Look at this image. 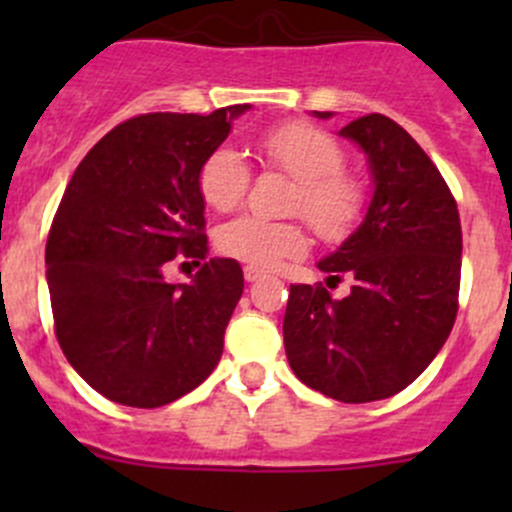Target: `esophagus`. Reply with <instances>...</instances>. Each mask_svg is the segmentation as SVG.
<instances>
[{
  "instance_id": "1",
  "label": "esophagus",
  "mask_w": 512,
  "mask_h": 512,
  "mask_svg": "<svg viewBox=\"0 0 512 512\" xmlns=\"http://www.w3.org/2000/svg\"><path fill=\"white\" fill-rule=\"evenodd\" d=\"M265 272H262V270H257V267H245V280L247 282H250V285H252V282H260V280H265Z\"/></svg>"
}]
</instances>
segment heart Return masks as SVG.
Segmentation results:
<instances>
[{
    "label": "heart",
    "mask_w": 512,
    "mask_h": 512,
    "mask_svg": "<svg viewBox=\"0 0 512 512\" xmlns=\"http://www.w3.org/2000/svg\"><path fill=\"white\" fill-rule=\"evenodd\" d=\"M267 163L297 180L292 213H302L327 240H339L361 215L359 183L342 173L344 151L329 133L309 123H285L260 141ZM198 188L213 210H232L250 188V165L232 146H218L200 165ZM218 250L250 267H277L307 250L299 223H275L257 215H237L215 232Z\"/></svg>",
    "instance_id": "b5f03b06"
}]
</instances>
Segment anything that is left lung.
<instances>
[{"label":"left lung","instance_id":"left-lung-1","mask_svg":"<svg viewBox=\"0 0 512 512\" xmlns=\"http://www.w3.org/2000/svg\"><path fill=\"white\" fill-rule=\"evenodd\" d=\"M332 118V111H312ZM339 136L359 146L371 200L342 245L317 262L347 297L289 287L285 352L309 389L344 404L389 399L418 379L451 334L461 285V218L431 158L391 118L369 113Z\"/></svg>","mask_w":512,"mask_h":512}]
</instances>
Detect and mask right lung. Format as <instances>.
<instances>
[{
	"label": "right lung",
	"instance_id": "obj_1",
	"mask_svg": "<svg viewBox=\"0 0 512 512\" xmlns=\"http://www.w3.org/2000/svg\"><path fill=\"white\" fill-rule=\"evenodd\" d=\"M245 111L131 118L66 185L46 242L56 339L76 374L116 404H170L223 356L245 277L230 257H208L198 175ZM175 256L201 265L190 283L164 277Z\"/></svg>",
	"mask_w": 512,
	"mask_h": 512
}]
</instances>
